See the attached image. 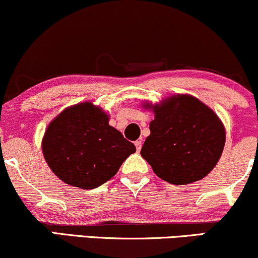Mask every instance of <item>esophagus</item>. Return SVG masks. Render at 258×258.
<instances>
[{"instance_id": "1", "label": "esophagus", "mask_w": 258, "mask_h": 258, "mask_svg": "<svg viewBox=\"0 0 258 258\" xmlns=\"http://www.w3.org/2000/svg\"><path fill=\"white\" fill-rule=\"evenodd\" d=\"M135 145H136V149H137V151H140V150H142V140H137V142L135 143Z\"/></svg>"}]
</instances>
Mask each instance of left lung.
Instances as JSON below:
<instances>
[{"instance_id": "obj_1", "label": "left lung", "mask_w": 258, "mask_h": 258, "mask_svg": "<svg viewBox=\"0 0 258 258\" xmlns=\"http://www.w3.org/2000/svg\"><path fill=\"white\" fill-rule=\"evenodd\" d=\"M153 112L151 133L140 155L155 174L171 184L191 183L208 175L225 145V128L217 114L189 95L169 97Z\"/></svg>"}]
</instances>
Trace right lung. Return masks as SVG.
Here are the masks:
<instances>
[{
	"instance_id": "add662e5",
	"label": "right lung",
	"mask_w": 258,
	"mask_h": 258,
	"mask_svg": "<svg viewBox=\"0 0 258 258\" xmlns=\"http://www.w3.org/2000/svg\"><path fill=\"white\" fill-rule=\"evenodd\" d=\"M136 152L133 143L109 126L108 115L90 102L63 110L48 125L42 153L65 183L82 189L103 184Z\"/></svg>"
}]
</instances>
